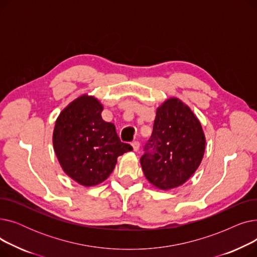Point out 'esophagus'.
Returning a JSON list of instances; mask_svg holds the SVG:
<instances>
[{"label": "esophagus", "instance_id": "34e87169", "mask_svg": "<svg viewBox=\"0 0 257 257\" xmlns=\"http://www.w3.org/2000/svg\"><path fill=\"white\" fill-rule=\"evenodd\" d=\"M132 147H133V151L138 152L140 150V143L139 142H133Z\"/></svg>", "mask_w": 257, "mask_h": 257}]
</instances>
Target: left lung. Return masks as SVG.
I'll list each match as a JSON object with an SVG mask.
<instances>
[{"label": "left lung", "instance_id": "obj_1", "mask_svg": "<svg viewBox=\"0 0 257 257\" xmlns=\"http://www.w3.org/2000/svg\"><path fill=\"white\" fill-rule=\"evenodd\" d=\"M205 145L202 125L191 108L178 98L167 99L156 109L152 136L141 158L146 178L163 191L184 184L199 168Z\"/></svg>", "mask_w": 257, "mask_h": 257}]
</instances>
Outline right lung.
I'll use <instances>...</instances> for the list:
<instances>
[{
  "label": "right lung",
  "instance_id": "add662e5",
  "mask_svg": "<svg viewBox=\"0 0 257 257\" xmlns=\"http://www.w3.org/2000/svg\"><path fill=\"white\" fill-rule=\"evenodd\" d=\"M101 102L87 93L78 97L58 115L53 147L63 172L77 183L94 186L112 173L117 157L132 150L121 143L115 126L102 118Z\"/></svg>",
  "mask_w": 257,
  "mask_h": 257
}]
</instances>
